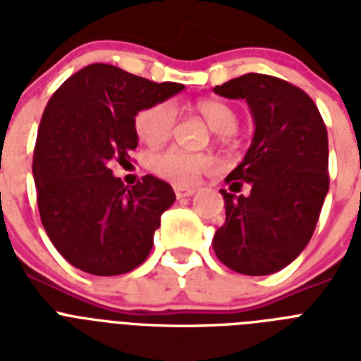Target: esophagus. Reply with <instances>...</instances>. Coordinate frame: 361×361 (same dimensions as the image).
<instances>
[{"mask_svg":"<svg viewBox=\"0 0 361 361\" xmlns=\"http://www.w3.org/2000/svg\"><path fill=\"white\" fill-rule=\"evenodd\" d=\"M195 187H183V185H176L174 187V192H176V197L178 198H189L195 195Z\"/></svg>","mask_w":361,"mask_h":361,"instance_id":"obj_1","label":"esophagus"}]
</instances>
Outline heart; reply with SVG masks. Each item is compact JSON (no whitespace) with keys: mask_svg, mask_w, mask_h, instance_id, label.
<instances>
[{"mask_svg":"<svg viewBox=\"0 0 361 361\" xmlns=\"http://www.w3.org/2000/svg\"><path fill=\"white\" fill-rule=\"evenodd\" d=\"M198 114L208 121L212 129L219 135L221 140H226L228 135H234L240 125L236 110L228 104L204 99L195 104ZM176 106L170 101L149 104L135 116L136 136L147 146H159L172 136L176 127ZM149 170L163 180H169L176 185H192L202 174L215 166V157L209 153L187 152L181 147H169L163 152L153 153L149 161Z\"/></svg>","mask_w":361,"mask_h":361,"instance_id":"obj_1","label":"heart"}]
</instances>
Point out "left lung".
Returning a JSON list of instances; mask_svg holds the SVG:
<instances>
[{"label": "left lung", "mask_w": 361, "mask_h": 361, "mask_svg": "<svg viewBox=\"0 0 361 361\" xmlns=\"http://www.w3.org/2000/svg\"><path fill=\"white\" fill-rule=\"evenodd\" d=\"M214 92L245 99L257 129L226 176L231 192L221 189L226 221L212 245L238 274H275L305 249L330 187L324 120L307 93L277 76L247 73Z\"/></svg>", "instance_id": "left-lung-1"}]
</instances>
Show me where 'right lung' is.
Here are the masks:
<instances>
[{"instance_id": "1", "label": "right lung", "mask_w": 361, "mask_h": 361, "mask_svg": "<svg viewBox=\"0 0 361 361\" xmlns=\"http://www.w3.org/2000/svg\"><path fill=\"white\" fill-rule=\"evenodd\" d=\"M106 63L78 71L42 112L33 178L41 223L59 255L92 275L138 268L153 247L161 215L176 200L166 181L144 176L130 189L110 164L138 146L135 116L181 92Z\"/></svg>"}]
</instances>
